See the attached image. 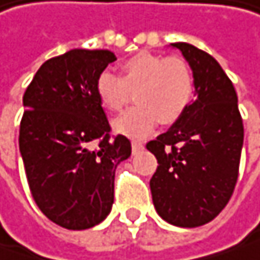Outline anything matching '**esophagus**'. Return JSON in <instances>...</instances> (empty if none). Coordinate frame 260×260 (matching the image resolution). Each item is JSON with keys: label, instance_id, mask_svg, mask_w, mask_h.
<instances>
[{"label": "esophagus", "instance_id": "esophagus-1", "mask_svg": "<svg viewBox=\"0 0 260 260\" xmlns=\"http://www.w3.org/2000/svg\"><path fill=\"white\" fill-rule=\"evenodd\" d=\"M132 148H133V152H139V151L143 149V145L140 142H138V140H133L132 142Z\"/></svg>", "mask_w": 260, "mask_h": 260}]
</instances>
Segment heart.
I'll list each match as a JSON object with an SVG mask.
<instances>
[{"label": "heart", "mask_w": 260, "mask_h": 260, "mask_svg": "<svg viewBox=\"0 0 260 260\" xmlns=\"http://www.w3.org/2000/svg\"><path fill=\"white\" fill-rule=\"evenodd\" d=\"M96 94L111 112H120L130 102L132 93L138 105L114 121L120 135L143 139L162 124L176 122L194 94V77L188 63L179 57L140 51L120 65V75L102 71L94 84Z\"/></svg>", "instance_id": "b5f03b06"}]
</instances>
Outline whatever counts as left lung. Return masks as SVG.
I'll use <instances>...</instances> for the list:
<instances>
[{"label": "left lung", "instance_id": "8db88e82", "mask_svg": "<svg viewBox=\"0 0 260 260\" xmlns=\"http://www.w3.org/2000/svg\"><path fill=\"white\" fill-rule=\"evenodd\" d=\"M192 69L195 101L146 145L158 161L149 182L157 213L169 223H209L231 198L244 140L238 98L217 60L188 43H173Z\"/></svg>", "mask_w": 260, "mask_h": 260}]
</instances>
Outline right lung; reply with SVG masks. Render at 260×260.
<instances>
[{"instance_id": "obj_1", "label": "right lung", "mask_w": 260, "mask_h": 260, "mask_svg": "<svg viewBox=\"0 0 260 260\" xmlns=\"http://www.w3.org/2000/svg\"><path fill=\"white\" fill-rule=\"evenodd\" d=\"M117 57L74 48L48 59L28 85L19 149L29 189L47 217L66 230L99 225L114 204V179L132 155L125 136L111 138L94 84Z\"/></svg>"}]
</instances>
